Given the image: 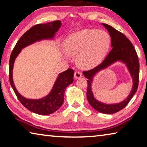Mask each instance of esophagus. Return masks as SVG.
Here are the masks:
<instances>
[{
    "instance_id": "obj_1",
    "label": "esophagus",
    "mask_w": 147,
    "mask_h": 147,
    "mask_svg": "<svg viewBox=\"0 0 147 147\" xmlns=\"http://www.w3.org/2000/svg\"><path fill=\"white\" fill-rule=\"evenodd\" d=\"M82 76V74L80 72H76V73H74V78L75 79L81 78Z\"/></svg>"
}]
</instances>
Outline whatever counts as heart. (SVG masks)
I'll list each match as a JSON object with an SVG mask.
<instances>
[{"label":"heart","mask_w":147,"mask_h":147,"mask_svg":"<svg viewBox=\"0 0 147 147\" xmlns=\"http://www.w3.org/2000/svg\"><path fill=\"white\" fill-rule=\"evenodd\" d=\"M64 45L67 53L76 56L80 67L91 69L105 59L110 48L111 37L106 31L84 28L69 35Z\"/></svg>","instance_id":"b5f03b06"}]
</instances>
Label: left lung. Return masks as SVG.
Returning <instances> with one entry per match:
<instances>
[{
	"instance_id": "left-lung-1",
	"label": "left lung",
	"mask_w": 147,
	"mask_h": 147,
	"mask_svg": "<svg viewBox=\"0 0 147 147\" xmlns=\"http://www.w3.org/2000/svg\"><path fill=\"white\" fill-rule=\"evenodd\" d=\"M101 25L107 29L111 37V51L102 63L93 69L83 72V74L88 79L87 98L89 103L98 112L111 114L118 112L123 109L136 93L139 84V64L136 51L130 41L126 38L123 34L117 31L112 26L104 23H101ZM117 62H121L126 65L133 79V88L127 97L121 103L116 104L102 103L94 98L92 91V84L93 82L94 77L101 70Z\"/></svg>"
}]
</instances>
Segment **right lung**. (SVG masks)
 Returning <instances> with one entry per match:
<instances>
[{
  "label": "right lung",
  "instance_id": "right-lung-1",
  "mask_svg": "<svg viewBox=\"0 0 147 147\" xmlns=\"http://www.w3.org/2000/svg\"><path fill=\"white\" fill-rule=\"evenodd\" d=\"M61 26V21L45 24H38L28 30L17 41L9 58V82L21 103L32 112L39 115H49L60 108L64 101V93L67 87L73 82L74 71L69 69L59 73L50 93L43 98L31 99L24 97L15 86L13 69L16 59L22 49L36 42L43 40H54L55 35Z\"/></svg>",
  "mask_w": 147,
  "mask_h": 147
}]
</instances>
